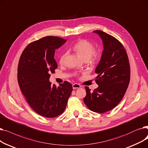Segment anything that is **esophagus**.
<instances>
[{
	"mask_svg": "<svg viewBox=\"0 0 148 148\" xmlns=\"http://www.w3.org/2000/svg\"><path fill=\"white\" fill-rule=\"evenodd\" d=\"M72 87L73 89H76V88H79L81 87V86L79 84H77V83H75L72 85Z\"/></svg>",
	"mask_w": 148,
	"mask_h": 148,
	"instance_id": "obj_1",
	"label": "esophagus"
}]
</instances>
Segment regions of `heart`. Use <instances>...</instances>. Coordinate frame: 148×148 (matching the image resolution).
<instances>
[{"mask_svg": "<svg viewBox=\"0 0 148 148\" xmlns=\"http://www.w3.org/2000/svg\"><path fill=\"white\" fill-rule=\"evenodd\" d=\"M95 43L93 41L87 39H80L77 41L72 46V48L74 51L78 53L85 60H89L91 63H96L99 61L103 54V50L101 47L95 49ZM67 53L63 52L59 58L60 64H64Z\"/></svg>", "mask_w": 148, "mask_h": 148, "instance_id": "1", "label": "heart"}]
</instances>
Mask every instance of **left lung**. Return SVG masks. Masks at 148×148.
<instances>
[{
	"label": "left lung",
	"instance_id": "left-lung-1",
	"mask_svg": "<svg viewBox=\"0 0 148 148\" xmlns=\"http://www.w3.org/2000/svg\"><path fill=\"white\" fill-rule=\"evenodd\" d=\"M103 43V51L95 72L98 84L93 91L85 87L84 102L92 111L103 113L116 107L121 101L130 81V66L127 53L117 38L103 31L96 30Z\"/></svg>",
	"mask_w": 148,
	"mask_h": 148
}]
</instances>
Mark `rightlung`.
Here are the masks:
<instances>
[{
    "instance_id": "right-lung-1",
    "label": "right lung",
    "mask_w": 148,
    "mask_h": 148,
    "mask_svg": "<svg viewBox=\"0 0 148 148\" xmlns=\"http://www.w3.org/2000/svg\"><path fill=\"white\" fill-rule=\"evenodd\" d=\"M66 40L47 36L31 42L23 50L18 62L17 79L29 106L41 116L55 117L64 112L72 91L71 84L64 81L57 87L49 82L51 73L58 67L55 50Z\"/></svg>"
}]
</instances>
